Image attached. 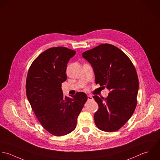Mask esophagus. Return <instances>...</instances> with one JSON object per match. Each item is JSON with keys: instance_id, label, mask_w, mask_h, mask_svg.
<instances>
[{"instance_id": "34e87169", "label": "esophagus", "mask_w": 160, "mask_h": 160, "mask_svg": "<svg viewBox=\"0 0 160 160\" xmlns=\"http://www.w3.org/2000/svg\"><path fill=\"white\" fill-rule=\"evenodd\" d=\"M93 97L92 96H90V95H88V101H92V100H93Z\"/></svg>"}]
</instances>
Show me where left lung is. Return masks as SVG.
Segmentation results:
<instances>
[{"instance_id": "obj_1", "label": "left lung", "mask_w": 160, "mask_h": 160, "mask_svg": "<svg viewBox=\"0 0 160 160\" xmlns=\"http://www.w3.org/2000/svg\"><path fill=\"white\" fill-rule=\"evenodd\" d=\"M92 67L96 84L110 92L106 98H93L99 109L94 115L96 127L112 132L122 128L132 116L137 103L138 79L128 56L118 48L101 44L82 54Z\"/></svg>"}]
</instances>
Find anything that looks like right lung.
<instances>
[{"label": "right lung", "mask_w": 160, "mask_h": 160, "mask_svg": "<svg viewBox=\"0 0 160 160\" xmlns=\"http://www.w3.org/2000/svg\"><path fill=\"white\" fill-rule=\"evenodd\" d=\"M75 51L65 47L51 48L32 62L27 77L26 93L41 126L55 136L72 132L87 96L77 92L72 98L64 96L62 83L67 80L66 68Z\"/></svg>", "instance_id": "add662e5"}]
</instances>
